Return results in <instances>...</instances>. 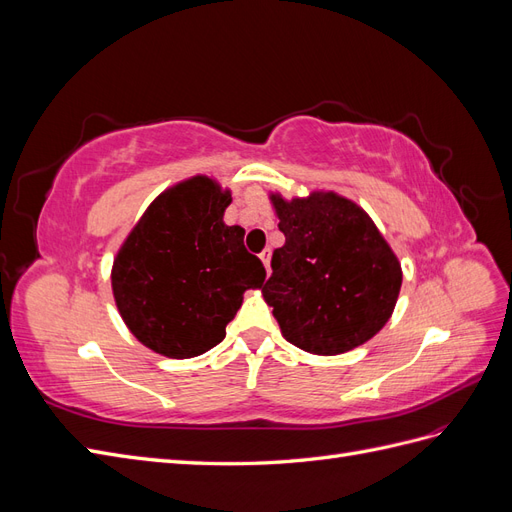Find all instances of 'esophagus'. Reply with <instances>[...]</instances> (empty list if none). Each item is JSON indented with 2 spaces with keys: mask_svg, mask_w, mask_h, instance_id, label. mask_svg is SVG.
I'll return each instance as SVG.
<instances>
[{
  "mask_svg": "<svg viewBox=\"0 0 512 512\" xmlns=\"http://www.w3.org/2000/svg\"><path fill=\"white\" fill-rule=\"evenodd\" d=\"M260 260H262V265H265L267 273H271V250H269V247H267V250H262Z\"/></svg>",
  "mask_w": 512,
  "mask_h": 512,
  "instance_id": "obj_1",
  "label": "esophagus"
}]
</instances>
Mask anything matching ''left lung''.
Listing matches in <instances>:
<instances>
[{
    "label": "left lung",
    "instance_id": "left-lung-1",
    "mask_svg": "<svg viewBox=\"0 0 512 512\" xmlns=\"http://www.w3.org/2000/svg\"><path fill=\"white\" fill-rule=\"evenodd\" d=\"M286 243L262 286L286 342L312 354L365 344L391 318L401 267L369 215L337 194L273 196Z\"/></svg>",
    "mask_w": 512,
    "mask_h": 512
}]
</instances>
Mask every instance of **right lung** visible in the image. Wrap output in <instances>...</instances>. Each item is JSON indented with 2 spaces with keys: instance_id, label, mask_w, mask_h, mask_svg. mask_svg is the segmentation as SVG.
Listing matches in <instances>:
<instances>
[{
  "instance_id": "obj_1",
  "label": "right lung",
  "mask_w": 512,
  "mask_h": 512,
  "mask_svg": "<svg viewBox=\"0 0 512 512\" xmlns=\"http://www.w3.org/2000/svg\"><path fill=\"white\" fill-rule=\"evenodd\" d=\"M230 194L207 177L175 185L153 200L119 250L113 294L138 342L170 359L218 346L247 288L267 271L226 226Z\"/></svg>"
}]
</instances>
